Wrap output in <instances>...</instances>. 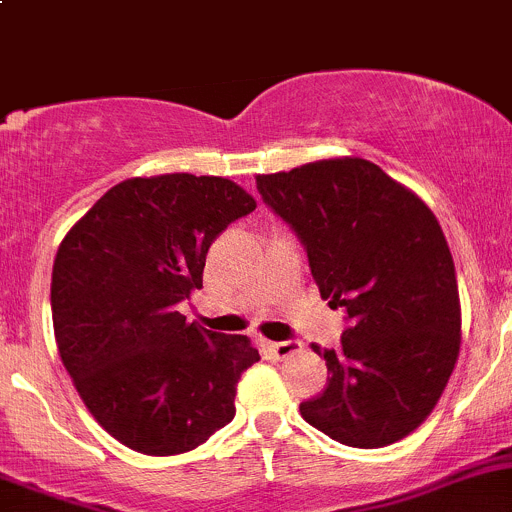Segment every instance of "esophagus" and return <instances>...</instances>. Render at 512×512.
<instances>
[{
  "label": "esophagus",
  "mask_w": 512,
  "mask_h": 512,
  "mask_svg": "<svg viewBox=\"0 0 512 512\" xmlns=\"http://www.w3.org/2000/svg\"><path fill=\"white\" fill-rule=\"evenodd\" d=\"M304 344L297 342V339H289V342H267L265 349L270 352L272 359H287V356L302 352Z\"/></svg>",
  "instance_id": "1"
}]
</instances>
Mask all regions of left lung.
Wrapping results in <instances>:
<instances>
[{
    "label": "left lung",
    "instance_id": "8db88e82",
    "mask_svg": "<svg viewBox=\"0 0 512 512\" xmlns=\"http://www.w3.org/2000/svg\"><path fill=\"white\" fill-rule=\"evenodd\" d=\"M255 180L307 247L319 294L349 317L337 349L312 344L329 384L299 414L344 446L401 441L438 404L461 349L456 267L436 215L356 156Z\"/></svg>",
    "mask_w": 512,
    "mask_h": 512
}]
</instances>
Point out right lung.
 I'll use <instances>...</instances> for the list:
<instances>
[{"label":"right lung","instance_id":"add662e5","mask_svg":"<svg viewBox=\"0 0 512 512\" xmlns=\"http://www.w3.org/2000/svg\"><path fill=\"white\" fill-rule=\"evenodd\" d=\"M257 208L218 175L113 185L61 240L51 272L59 356L91 416L123 446L175 456L235 416L237 381L260 354L242 334L185 322L208 247Z\"/></svg>","mask_w":512,"mask_h":512}]
</instances>
